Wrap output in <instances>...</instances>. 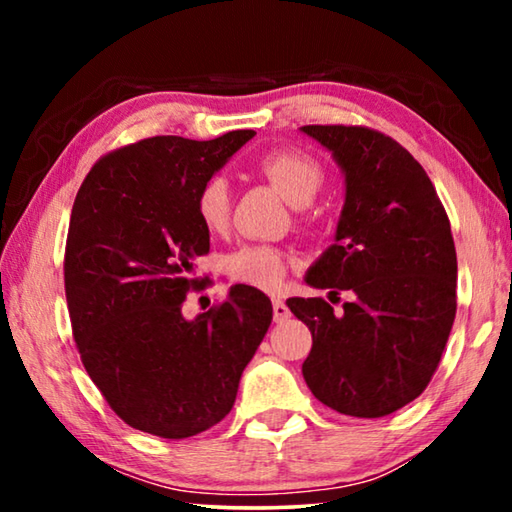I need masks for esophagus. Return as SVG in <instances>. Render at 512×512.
Wrapping results in <instances>:
<instances>
[{"label": "esophagus", "mask_w": 512, "mask_h": 512, "mask_svg": "<svg viewBox=\"0 0 512 512\" xmlns=\"http://www.w3.org/2000/svg\"><path fill=\"white\" fill-rule=\"evenodd\" d=\"M291 318V309L284 305L282 300H273V320L275 323H284Z\"/></svg>", "instance_id": "obj_1"}]
</instances>
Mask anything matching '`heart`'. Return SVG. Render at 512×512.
Listing matches in <instances>:
<instances>
[{
  "label": "heart",
  "instance_id": "heart-1",
  "mask_svg": "<svg viewBox=\"0 0 512 512\" xmlns=\"http://www.w3.org/2000/svg\"><path fill=\"white\" fill-rule=\"evenodd\" d=\"M257 171L280 192L291 205L305 207L314 201L325 183V171L316 158L296 149L266 153L257 162ZM196 214L210 232H223L230 225L232 196L225 178L214 176L198 189ZM287 257L282 250L264 244L244 246L225 259L232 280L248 287L273 291L287 275Z\"/></svg>",
  "mask_w": 512,
  "mask_h": 512
}]
</instances>
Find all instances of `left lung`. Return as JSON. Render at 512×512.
I'll use <instances>...</instances> for the list:
<instances>
[{"instance_id":"left-lung-1","label":"left lung","mask_w":512,"mask_h":512,"mask_svg":"<svg viewBox=\"0 0 512 512\" xmlns=\"http://www.w3.org/2000/svg\"><path fill=\"white\" fill-rule=\"evenodd\" d=\"M345 178L334 244L305 282L352 291L336 316L323 298H291L309 327L302 375L316 400L381 418L418 397L436 372L456 316V248L443 203L420 162L363 126H302Z\"/></svg>"}]
</instances>
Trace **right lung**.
<instances>
[{"instance_id":"obj_1","label":"right lung","mask_w":512,"mask_h":512,"mask_svg":"<svg viewBox=\"0 0 512 512\" xmlns=\"http://www.w3.org/2000/svg\"><path fill=\"white\" fill-rule=\"evenodd\" d=\"M255 131L210 142L160 135L94 164L76 194L65 246V296L90 379L121 420L160 438L214 427L237 400L273 307L248 284L183 316L194 259L210 250L196 196Z\"/></svg>"}]
</instances>
